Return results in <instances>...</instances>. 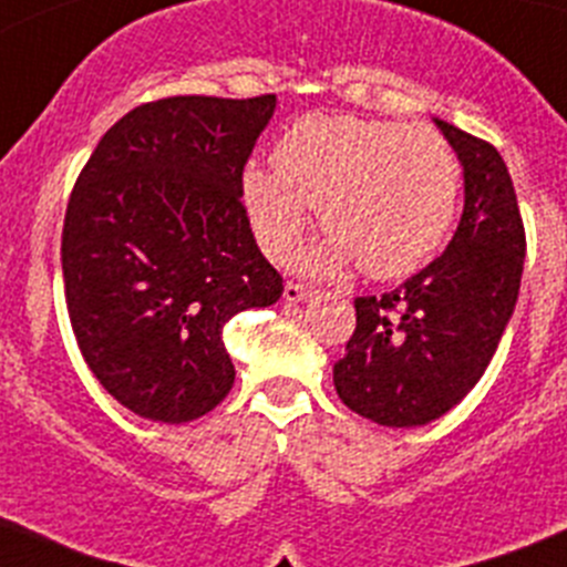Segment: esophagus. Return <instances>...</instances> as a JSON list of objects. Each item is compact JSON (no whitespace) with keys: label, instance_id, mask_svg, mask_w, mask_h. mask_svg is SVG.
I'll return each mask as SVG.
<instances>
[{"label":"esophagus","instance_id":"1","mask_svg":"<svg viewBox=\"0 0 567 567\" xmlns=\"http://www.w3.org/2000/svg\"><path fill=\"white\" fill-rule=\"evenodd\" d=\"M311 295H315V287L295 284V280H289L287 287H284V300H289V303H303V300H309Z\"/></svg>","mask_w":567,"mask_h":567}]
</instances>
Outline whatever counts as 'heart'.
<instances>
[{"label": "heart", "mask_w": 567, "mask_h": 567, "mask_svg": "<svg viewBox=\"0 0 567 567\" xmlns=\"http://www.w3.org/2000/svg\"><path fill=\"white\" fill-rule=\"evenodd\" d=\"M272 161L275 169L247 166L241 199L275 261L300 245L309 206L331 239L306 267L333 269L355 258L373 278L417 269L456 217L460 155L436 127L311 113L280 136Z\"/></svg>", "instance_id": "heart-1"}]
</instances>
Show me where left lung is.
Here are the masks:
<instances>
[{
  "label": "left lung",
  "mask_w": 567,
  "mask_h": 567,
  "mask_svg": "<svg viewBox=\"0 0 567 567\" xmlns=\"http://www.w3.org/2000/svg\"><path fill=\"white\" fill-rule=\"evenodd\" d=\"M465 169V212L440 258L381 298H355V331L333 364L348 409L412 429L476 386L515 311L526 230L498 150L436 118Z\"/></svg>",
  "instance_id": "1"
}]
</instances>
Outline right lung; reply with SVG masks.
I'll use <instances>...</instances> for the list:
<instances>
[{
  "label": "right lung",
  "mask_w": 567,
  "mask_h": 567,
  "mask_svg": "<svg viewBox=\"0 0 567 567\" xmlns=\"http://www.w3.org/2000/svg\"><path fill=\"white\" fill-rule=\"evenodd\" d=\"M275 111L250 100L144 102L100 138L63 219V284L80 353L133 414L188 423L236 379L225 322L272 306L241 175Z\"/></svg>",
  "instance_id": "add662e5"
}]
</instances>
